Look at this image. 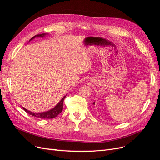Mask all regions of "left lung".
I'll use <instances>...</instances> for the list:
<instances>
[{"label":"left lung","instance_id":"obj_1","mask_svg":"<svg viewBox=\"0 0 160 160\" xmlns=\"http://www.w3.org/2000/svg\"><path fill=\"white\" fill-rule=\"evenodd\" d=\"M93 104H95V103H93Z\"/></svg>","mask_w":160,"mask_h":160}]
</instances>
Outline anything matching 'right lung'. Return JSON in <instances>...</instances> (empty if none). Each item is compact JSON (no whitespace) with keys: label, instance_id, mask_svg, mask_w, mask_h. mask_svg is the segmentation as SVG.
<instances>
[{"label":"right lung","instance_id":"right-lung-1","mask_svg":"<svg viewBox=\"0 0 160 160\" xmlns=\"http://www.w3.org/2000/svg\"><path fill=\"white\" fill-rule=\"evenodd\" d=\"M46 34H45V33L38 34V35H36L35 36H34L32 38H31L30 41H31L32 39H33V38L35 37H43ZM65 97L66 96H65L64 98L61 100V101H59V103H58L54 108L49 110V111H45V112L34 113V112H31V111L27 110L25 108H22L27 113L34 116V117H36V118H40V119H52V118H56L58 115L61 113L62 108H63V105H62V103H63V101H64V99L65 98Z\"/></svg>","mask_w":160,"mask_h":160}]
</instances>
